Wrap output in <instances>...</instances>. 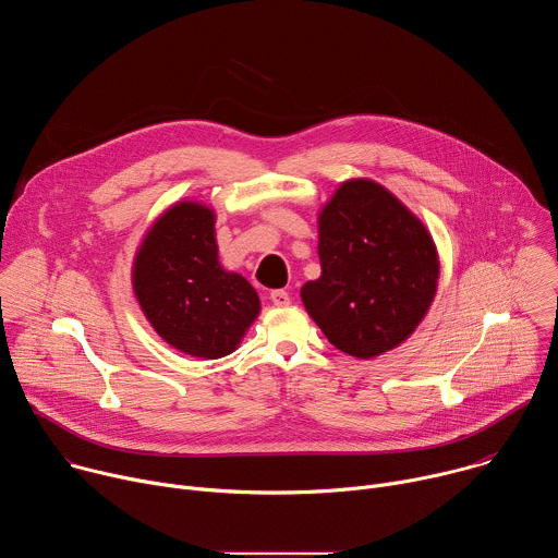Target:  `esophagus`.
<instances>
[{"instance_id": "esophagus-1", "label": "esophagus", "mask_w": 558, "mask_h": 558, "mask_svg": "<svg viewBox=\"0 0 558 558\" xmlns=\"http://www.w3.org/2000/svg\"><path fill=\"white\" fill-rule=\"evenodd\" d=\"M269 300L274 302V306H289V302H291V298H289V293L284 291V289H276V291H271L269 293Z\"/></svg>"}]
</instances>
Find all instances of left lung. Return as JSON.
<instances>
[{"label": "left lung", "instance_id": "obj_1", "mask_svg": "<svg viewBox=\"0 0 558 558\" xmlns=\"http://www.w3.org/2000/svg\"><path fill=\"white\" fill-rule=\"evenodd\" d=\"M323 274L302 302L327 340L360 360L400 347L437 293L439 256L424 222L368 179L342 183L317 216Z\"/></svg>", "mask_w": 558, "mask_h": 558}]
</instances>
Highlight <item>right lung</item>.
<instances>
[{"mask_svg":"<svg viewBox=\"0 0 558 558\" xmlns=\"http://www.w3.org/2000/svg\"><path fill=\"white\" fill-rule=\"evenodd\" d=\"M216 216L181 201L156 218L134 256L132 289L151 329L192 357L235 351L260 313L256 289L218 263Z\"/></svg>","mask_w":558,"mask_h":558,"instance_id":"right-lung-1","label":"right lung"}]
</instances>
